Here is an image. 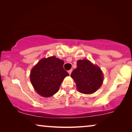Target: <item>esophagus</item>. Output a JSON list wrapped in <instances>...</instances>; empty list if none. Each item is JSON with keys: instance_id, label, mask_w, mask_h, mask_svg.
<instances>
[{"instance_id": "1", "label": "esophagus", "mask_w": 132, "mask_h": 132, "mask_svg": "<svg viewBox=\"0 0 132 132\" xmlns=\"http://www.w3.org/2000/svg\"><path fill=\"white\" fill-rule=\"evenodd\" d=\"M72 72V69H70V70H68V73H69V75H70V74H71Z\"/></svg>"}]
</instances>
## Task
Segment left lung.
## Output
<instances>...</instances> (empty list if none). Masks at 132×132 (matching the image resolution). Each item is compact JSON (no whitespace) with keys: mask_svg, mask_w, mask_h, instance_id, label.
I'll list each match as a JSON object with an SVG mask.
<instances>
[{"mask_svg":"<svg viewBox=\"0 0 132 132\" xmlns=\"http://www.w3.org/2000/svg\"><path fill=\"white\" fill-rule=\"evenodd\" d=\"M70 76L81 93L92 94L97 91L103 82L101 69L88 60L78 61L77 68L72 71Z\"/></svg>","mask_w":132,"mask_h":132,"instance_id":"1","label":"left lung"}]
</instances>
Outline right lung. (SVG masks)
<instances>
[{"mask_svg":"<svg viewBox=\"0 0 132 132\" xmlns=\"http://www.w3.org/2000/svg\"><path fill=\"white\" fill-rule=\"evenodd\" d=\"M64 62L55 56L44 58L33 67L30 81L36 92L48 97L56 93L66 76L69 75L63 68Z\"/></svg>","mask_w":132,"mask_h":132,"instance_id":"add662e5","label":"right lung"}]
</instances>
